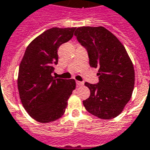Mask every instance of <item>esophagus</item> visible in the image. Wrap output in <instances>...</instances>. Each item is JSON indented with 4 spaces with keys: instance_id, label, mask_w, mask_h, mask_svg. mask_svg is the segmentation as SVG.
Segmentation results:
<instances>
[{
    "instance_id": "esophagus-1",
    "label": "esophagus",
    "mask_w": 150,
    "mask_h": 150,
    "mask_svg": "<svg viewBox=\"0 0 150 150\" xmlns=\"http://www.w3.org/2000/svg\"><path fill=\"white\" fill-rule=\"evenodd\" d=\"M76 85H77L78 86H83V85H84V82H83V81H76Z\"/></svg>"
}]
</instances>
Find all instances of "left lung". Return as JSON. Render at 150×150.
Instances as JSON below:
<instances>
[{
  "label": "left lung",
  "instance_id": "left-lung-1",
  "mask_svg": "<svg viewBox=\"0 0 150 150\" xmlns=\"http://www.w3.org/2000/svg\"><path fill=\"white\" fill-rule=\"evenodd\" d=\"M74 35L87 50L89 65L99 69V82L85 83L90 96L83 100V105L88 112L99 118H114L122 112L133 93V63L121 41L102 26L79 27Z\"/></svg>",
  "mask_w": 150,
  "mask_h": 150
}]
</instances>
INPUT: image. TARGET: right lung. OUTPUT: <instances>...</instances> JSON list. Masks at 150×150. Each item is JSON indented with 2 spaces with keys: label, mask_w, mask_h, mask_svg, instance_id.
<instances>
[{
  "label": "right lung",
  "mask_w": 150,
  "mask_h": 150,
  "mask_svg": "<svg viewBox=\"0 0 150 150\" xmlns=\"http://www.w3.org/2000/svg\"><path fill=\"white\" fill-rule=\"evenodd\" d=\"M76 28H52L29 44L20 64L17 86L21 103L30 117L48 123L64 114L76 88L74 79L52 76L60 45L74 36Z\"/></svg>",
  "instance_id": "add662e5"
}]
</instances>
